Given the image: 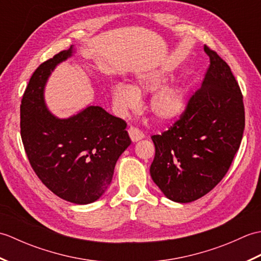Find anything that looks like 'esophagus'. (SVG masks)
Wrapping results in <instances>:
<instances>
[{
  "label": "esophagus",
  "mask_w": 261,
  "mask_h": 261,
  "mask_svg": "<svg viewBox=\"0 0 261 261\" xmlns=\"http://www.w3.org/2000/svg\"><path fill=\"white\" fill-rule=\"evenodd\" d=\"M127 134H129L130 139L134 142L139 141V140H141V139H143V138H145V135H143L139 129H137V127H134V126H131L130 129L127 130Z\"/></svg>",
  "instance_id": "1"
}]
</instances>
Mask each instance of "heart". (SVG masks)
<instances>
[{
    "label": "heart",
    "mask_w": 261,
    "mask_h": 261,
    "mask_svg": "<svg viewBox=\"0 0 261 261\" xmlns=\"http://www.w3.org/2000/svg\"><path fill=\"white\" fill-rule=\"evenodd\" d=\"M169 77L164 73H140L136 75L131 86L116 83L110 88L111 99L115 112L125 115L139 107V96L152 93L149 98L148 109L153 119L160 123H171L178 120L185 112L188 103V93L180 84L166 85Z\"/></svg>",
    "instance_id": "obj_1"
}]
</instances>
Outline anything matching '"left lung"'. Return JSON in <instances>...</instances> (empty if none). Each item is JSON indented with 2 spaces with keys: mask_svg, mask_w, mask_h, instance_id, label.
<instances>
[{
  "mask_svg": "<svg viewBox=\"0 0 261 261\" xmlns=\"http://www.w3.org/2000/svg\"><path fill=\"white\" fill-rule=\"evenodd\" d=\"M204 51L210 67L201 88L168 131L151 137V178L177 203L196 201L222 180L245 130L242 94L229 65L208 47Z\"/></svg>",
  "mask_w": 261,
  "mask_h": 261,
  "instance_id": "8db88e82",
  "label": "left lung"
}]
</instances>
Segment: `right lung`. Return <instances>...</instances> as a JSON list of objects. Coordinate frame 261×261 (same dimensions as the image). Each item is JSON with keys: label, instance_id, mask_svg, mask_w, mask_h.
<instances>
[{"label": "right lung", "instance_id": "right-lung-1", "mask_svg": "<svg viewBox=\"0 0 261 261\" xmlns=\"http://www.w3.org/2000/svg\"><path fill=\"white\" fill-rule=\"evenodd\" d=\"M74 53L73 46L60 51L32 74L21 101L20 126L28 159L40 180L60 198L84 205L107 192L131 140L125 122L101 107L88 105L67 119L48 110V79Z\"/></svg>", "mask_w": 261, "mask_h": 261}]
</instances>
